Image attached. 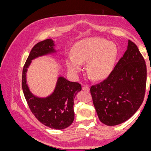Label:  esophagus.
Segmentation results:
<instances>
[{"label": "esophagus", "instance_id": "1", "mask_svg": "<svg viewBox=\"0 0 151 151\" xmlns=\"http://www.w3.org/2000/svg\"><path fill=\"white\" fill-rule=\"evenodd\" d=\"M82 90H84V91H89V86H83Z\"/></svg>", "mask_w": 151, "mask_h": 151}]
</instances>
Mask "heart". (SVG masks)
<instances>
[{
    "label": "heart",
    "instance_id": "b5f03b06",
    "mask_svg": "<svg viewBox=\"0 0 151 151\" xmlns=\"http://www.w3.org/2000/svg\"><path fill=\"white\" fill-rule=\"evenodd\" d=\"M118 53L113 42L99 37H88L76 43L72 50V57L65 60L67 70L77 76L86 65V74L95 81L103 80L113 70Z\"/></svg>",
    "mask_w": 151,
    "mask_h": 151
}]
</instances>
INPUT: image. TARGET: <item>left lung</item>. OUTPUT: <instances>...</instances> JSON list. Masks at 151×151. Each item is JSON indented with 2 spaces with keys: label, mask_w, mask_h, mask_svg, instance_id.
I'll use <instances>...</instances> for the list:
<instances>
[{
  "label": "left lung",
  "mask_w": 151,
  "mask_h": 151,
  "mask_svg": "<svg viewBox=\"0 0 151 151\" xmlns=\"http://www.w3.org/2000/svg\"><path fill=\"white\" fill-rule=\"evenodd\" d=\"M146 65L131 40L127 50L106 79L90 88L100 121L106 126L125 122L137 111L144 98Z\"/></svg>",
  "instance_id": "obj_1"
}]
</instances>
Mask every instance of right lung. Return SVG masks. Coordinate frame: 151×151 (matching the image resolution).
Instances as JSON below:
<instances>
[{"label":"right lung","mask_w":151,"mask_h":151,"mask_svg":"<svg viewBox=\"0 0 151 151\" xmlns=\"http://www.w3.org/2000/svg\"><path fill=\"white\" fill-rule=\"evenodd\" d=\"M53 40L47 39L32 47L22 70V87L27 104L37 120L51 129L61 130L73 122L74 99L81 90V84L58 75L52 92L47 96H39L31 91L27 81V72L32 60L47 55H58Z\"/></svg>","instance_id":"right-lung-1"}]
</instances>
